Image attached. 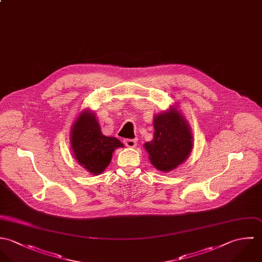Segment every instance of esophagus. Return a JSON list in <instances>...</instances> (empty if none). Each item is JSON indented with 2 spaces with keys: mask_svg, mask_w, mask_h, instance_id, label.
<instances>
[{
  "mask_svg": "<svg viewBox=\"0 0 262 262\" xmlns=\"http://www.w3.org/2000/svg\"><path fill=\"white\" fill-rule=\"evenodd\" d=\"M123 143H124V145L126 146V147H128V148H134V147H136V145H137V140L136 139H125L124 141H123Z\"/></svg>",
  "mask_w": 262,
  "mask_h": 262,
  "instance_id": "esophagus-1",
  "label": "esophagus"
}]
</instances>
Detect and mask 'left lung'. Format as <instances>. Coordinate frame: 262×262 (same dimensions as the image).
I'll return each mask as SVG.
<instances>
[{
    "label": "left lung",
    "mask_w": 262,
    "mask_h": 262,
    "mask_svg": "<svg viewBox=\"0 0 262 262\" xmlns=\"http://www.w3.org/2000/svg\"><path fill=\"white\" fill-rule=\"evenodd\" d=\"M154 138L145 144L152 164L160 171H170L184 162L192 149L188 124L175 109L154 118Z\"/></svg>",
    "instance_id": "left-lung-1"
}]
</instances>
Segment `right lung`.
Masks as SVG:
<instances>
[{
    "instance_id": "obj_1",
    "label": "right lung",
    "mask_w": 262,
    "mask_h": 262,
    "mask_svg": "<svg viewBox=\"0 0 262 262\" xmlns=\"http://www.w3.org/2000/svg\"><path fill=\"white\" fill-rule=\"evenodd\" d=\"M71 144L79 164L97 175L109 165L113 151L123 147L118 139L102 135L94 113L88 111L83 112L76 120L72 128Z\"/></svg>"
}]
</instances>
